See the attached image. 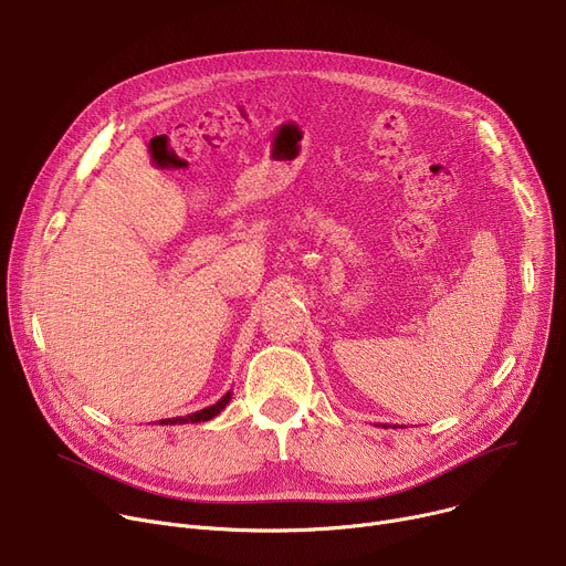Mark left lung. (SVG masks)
I'll list each match as a JSON object with an SVG mask.
<instances>
[{"instance_id": "left-lung-1", "label": "left lung", "mask_w": 566, "mask_h": 566, "mask_svg": "<svg viewBox=\"0 0 566 566\" xmlns=\"http://www.w3.org/2000/svg\"><path fill=\"white\" fill-rule=\"evenodd\" d=\"M381 427H384V429H388V424H381ZM392 429H395V427H392Z\"/></svg>"}]
</instances>
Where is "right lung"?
<instances>
[{
    "label": "right lung",
    "instance_id": "add662e5",
    "mask_svg": "<svg viewBox=\"0 0 566 566\" xmlns=\"http://www.w3.org/2000/svg\"><path fill=\"white\" fill-rule=\"evenodd\" d=\"M232 399V392L228 390L217 403H212V406H208V408H202V410H196V413H189V416H178V418H167V420H160L158 424H163V427H174V424H196V422H208V420H212V418H217L221 410L228 406V401Z\"/></svg>",
    "mask_w": 566,
    "mask_h": 566
}]
</instances>
